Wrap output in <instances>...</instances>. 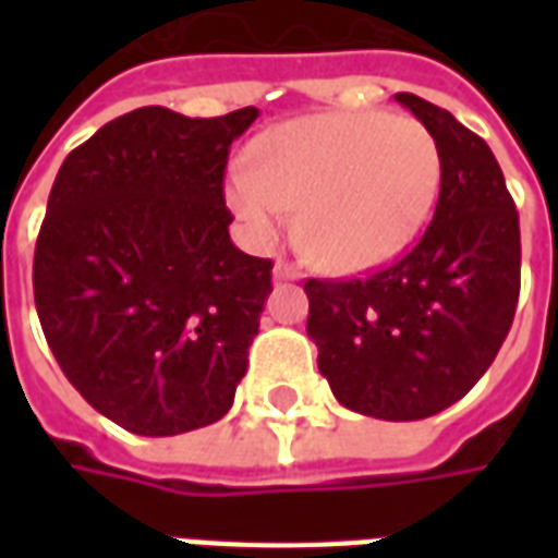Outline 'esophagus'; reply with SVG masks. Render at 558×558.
<instances>
[{"label":"esophagus","mask_w":558,"mask_h":558,"mask_svg":"<svg viewBox=\"0 0 558 558\" xmlns=\"http://www.w3.org/2000/svg\"><path fill=\"white\" fill-rule=\"evenodd\" d=\"M302 278V268L290 263V259H278L275 263V280H299Z\"/></svg>","instance_id":"obj_1"}]
</instances>
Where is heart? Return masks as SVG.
I'll use <instances>...</instances> for the list:
<instances>
[{"label":"heart","instance_id":"obj_1","mask_svg":"<svg viewBox=\"0 0 558 558\" xmlns=\"http://www.w3.org/2000/svg\"><path fill=\"white\" fill-rule=\"evenodd\" d=\"M439 146L412 116L343 110L271 128L227 179L232 215L271 242L302 211V242L323 268L383 266L410 247L439 194Z\"/></svg>","mask_w":558,"mask_h":558}]
</instances>
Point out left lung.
Wrapping results in <instances>:
<instances>
[{
    "mask_svg": "<svg viewBox=\"0 0 558 558\" xmlns=\"http://www.w3.org/2000/svg\"><path fill=\"white\" fill-rule=\"evenodd\" d=\"M439 146L430 227L367 278L316 280L307 335L319 374L352 412L418 421L448 410L490 367L520 295V218L490 146L410 92L395 95Z\"/></svg>",
    "mask_w": 558,
    "mask_h": 558,
    "instance_id": "left-lung-1",
    "label": "left lung"
}]
</instances>
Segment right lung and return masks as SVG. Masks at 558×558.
<instances>
[{
	"mask_svg": "<svg viewBox=\"0 0 558 558\" xmlns=\"http://www.w3.org/2000/svg\"><path fill=\"white\" fill-rule=\"evenodd\" d=\"M256 107H140L59 167L35 244V307L68 383L137 436L223 418L271 292L230 239L223 170Z\"/></svg>",
	"mask_w": 558,
	"mask_h": 558,
	"instance_id": "obj_1",
	"label": "right lung"
}]
</instances>
